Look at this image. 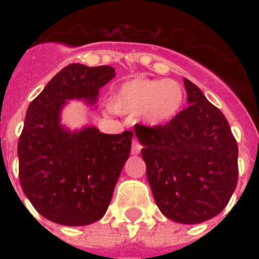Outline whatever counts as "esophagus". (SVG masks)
Segmentation results:
<instances>
[{
    "label": "esophagus",
    "mask_w": 259,
    "mask_h": 259,
    "mask_svg": "<svg viewBox=\"0 0 259 259\" xmlns=\"http://www.w3.org/2000/svg\"><path fill=\"white\" fill-rule=\"evenodd\" d=\"M141 144L137 141V138H134L133 140V145H132V154H138L141 152Z\"/></svg>",
    "instance_id": "obj_1"
}]
</instances>
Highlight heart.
<instances>
[{
	"mask_svg": "<svg viewBox=\"0 0 259 259\" xmlns=\"http://www.w3.org/2000/svg\"><path fill=\"white\" fill-rule=\"evenodd\" d=\"M184 90L175 80L134 78L118 87L110 107L118 114H140L149 126L169 123L180 113Z\"/></svg>",
	"mask_w": 259,
	"mask_h": 259,
	"instance_id": "obj_1",
	"label": "heart"
}]
</instances>
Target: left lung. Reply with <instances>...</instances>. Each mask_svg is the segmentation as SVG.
Returning <instances> with one entry per match:
<instances>
[{"instance_id": "obj_1", "label": "left lung", "mask_w": 259, "mask_h": 259, "mask_svg": "<svg viewBox=\"0 0 259 259\" xmlns=\"http://www.w3.org/2000/svg\"><path fill=\"white\" fill-rule=\"evenodd\" d=\"M189 106L164 126H138L156 204L168 219L196 225L222 212L238 181V145L226 117L184 78Z\"/></svg>"}]
</instances>
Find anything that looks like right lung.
<instances>
[{
    "label": "right lung",
    "mask_w": 259,
    "mask_h": 259,
    "mask_svg": "<svg viewBox=\"0 0 259 259\" xmlns=\"http://www.w3.org/2000/svg\"><path fill=\"white\" fill-rule=\"evenodd\" d=\"M115 76L110 66L72 63L30 102L18 140V175L36 211L63 226L99 221L129 158L133 133H101L95 126L71 132L60 123L67 101L93 106L99 89Z\"/></svg>",
    "instance_id": "right-lung-1"
}]
</instances>
